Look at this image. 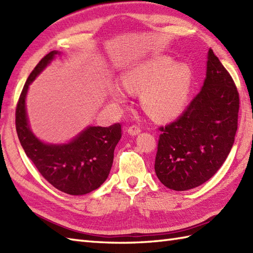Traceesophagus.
I'll list each match as a JSON object with an SVG mask.
<instances>
[{"label": "esophagus", "mask_w": 253, "mask_h": 253, "mask_svg": "<svg viewBox=\"0 0 253 253\" xmlns=\"http://www.w3.org/2000/svg\"><path fill=\"white\" fill-rule=\"evenodd\" d=\"M127 131H128V133H129L130 136H136V135H138V133H140L141 130H140V127H139V126L132 125L130 127H128Z\"/></svg>", "instance_id": "obj_1"}]
</instances>
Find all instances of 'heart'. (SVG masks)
<instances>
[{
    "instance_id": "1",
    "label": "heart",
    "mask_w": 253,
    "mask_h": 253,
    "mask_svg": "<svg viewBox=\"0 0 253 253\" xmlns=\"http://www.w3.org/2000/svg\"><path fill=\"white\" fill-rule=\"evenodd\" d=\"M192 72L185 63L163 56L130 68L123 76V87L129 93H141V104L157 120H171L184 111L189 98ZM111 98L124 103L126 94L114 89Z\"/></svg>"
}]
</instances>
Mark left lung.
I'll return each instance as SVG.
<instances>
[{
  "label": "left lung",
  "instance_id": "obj_1",
  "mask_svg": "<svg viewBox=\"0 0 253 253\" xmlns=\"http://www.w3.org/2000/svg\"><path fill=\"white\" fill-rule=\"evenodd\" d=\"M239 93L212 49L202 88L178 120L160 127L154 169L169 189L185 191L208 181L232 150L238 126Z\"/></svg>",
  "mask_w": 253,
  "mask_h": 253
}]
</instances>
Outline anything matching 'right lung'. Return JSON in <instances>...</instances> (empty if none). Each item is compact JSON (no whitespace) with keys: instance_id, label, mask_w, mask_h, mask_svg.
Segmentation results:
<instances>
[{"instance_id":"add662e5","label":"right lung","mask_w":253,"mask_h":253,"mask_svg":"<svg viewBox=\"0 0 253 253\" xmlns=\"http://www.w3.org/2000/svg\"><path fill=\"white\" fill-rule=\"evenodd\" d=\"M60 54L58 51H51L29 75L16 107V130L26 155L53 187L68 195L82 196L98 189L106 180L122 128L120 123L110 127L88 126L63 144L45 143L34 135L26 112L29 84Z\"/></svg>"}]
</instances>
